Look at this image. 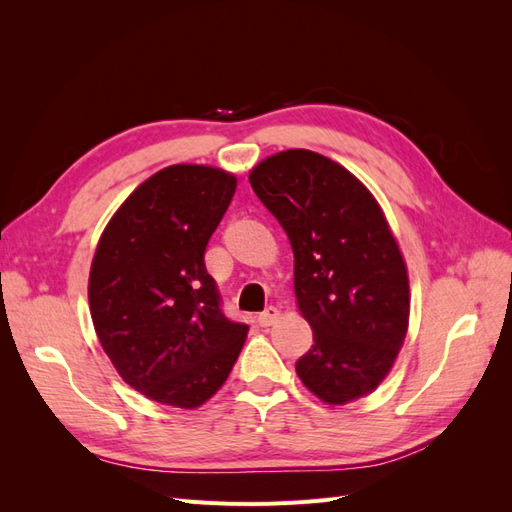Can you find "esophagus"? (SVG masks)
Here are the masks:
<instances>
[{
    "label": "esophagus",
    "mask_w": 512,
    "mask_h": 512,
    "mask_svg": "<svg viewBox=\"0 0 512 512\" xmlns=\"http://www.w3.org/2000/svg\"><path fill=\"white\" fill-rule=\"evenodd\" d=\"M280 318V309L277 307H273V305H269L265 312H262L260 316H258V322L262 324V327H271V324Z\"/></svg>",
    "instance_id": "1"
}]
</instances>
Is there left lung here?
Here are the masks:
<instances>
[{
    "instance_id": "obj_1",
    "label": "left lung",
    "mask_w": 512,
    "mask_h": 512,
    "mask_svg": "<svg viewBox=\"0 0 512 512\" xmlns=\"http://www.w3.org/2000/svg\"><path fill=\"white\" fill-rule=\"evenodd\" d=\"M250 183L290 239L297 307L314 329L297 361L301 382L331 406L374 393L410 320L408 267L378 200L309 149L273 153Z\"/></svg>"
}]
</instances>
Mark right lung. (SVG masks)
I'll use <instances>...</instances> for the list:
<instances>
[{"mask_svg":"<svg viewBox=\"0 0 512 512\" xmlns=\"http://www.w3.org/2000/svg\"><path fill=\"white\" fill-rule=\"evenodd\" d=\"M237 177L205 164L158 170L123 200L98 241L89 312L100 346L134 391L194 410L222 389L247 337L205 267Z\"/></svg>","mask_w":512,"mask_h":512,"instance_id":"obj_1","label":"right lung"}]
</instances>
